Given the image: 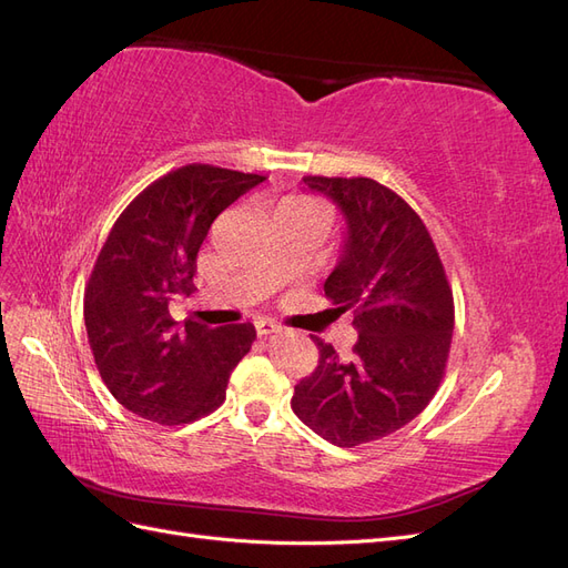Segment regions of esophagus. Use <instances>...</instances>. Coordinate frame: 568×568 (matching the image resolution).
<instances>
[{
  "instance_id": "1",
  "label": "esophagus",
  "mask_w": 568,
  "mask_h": 568,
  "mask_svg": "<svg viewBox=\"0 0 568 568\" xmlns=\"http://www.w3.org/2000/svg\"><path fill=\"white\" fill-rule=\"evenodd\" d=\"M253 324H255L257 336H270V334L280 332V324H274L272 320H255Z\"/></svg>"
}]
</instances>
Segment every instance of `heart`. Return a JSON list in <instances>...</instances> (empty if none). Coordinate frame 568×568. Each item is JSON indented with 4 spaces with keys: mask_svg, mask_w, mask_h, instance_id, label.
<instances>
[{
    "mask_svg": "<svg viewBox=\"0 0 568 568\" xmlns=\"http://www.w3.org/2000/svg\"><path fill=\"white\" fill-rule=\"evenodd\" d=\"M298 203H307V201H303V199H284L282 201V205H298Z\"/></svg>",
    "mask_w": 568,
    "mask_h": 568,
    "instance_id": "heart-1",
    "label": "heart"
}]
</instances>
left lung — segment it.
<instances>
[{
    "instance_id": "8db88e82",
    "label": "left lung",
    "mask_w": 568,
    "mask_h": 568,
    "mask_svg": "<svg viewBox=\"0 0 568 568\" xmlns=\"http://www.w3.org/2000/svg\"><path fill=\"white\" fill-rule=\"evenodd\" d=\"M346 220L341 261L324 282L338 313L353 311L351 357L313 338L317 367L291 407L338 448L398 432L432 403L455 329L453 288L422 217L369 178H303Z\"/></svg>"
}]
</instances>
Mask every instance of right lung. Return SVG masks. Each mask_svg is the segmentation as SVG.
Returning <instances> with one entry per match:
<instances>
[{
    "mask_svg": "<svg viewBox=\"0 0 568 568\" xmlns=\"http://www.w3.org/2000/svg\"><path fill=\"white\" fill-rule=\"evenodd\" d=\"M263 180L184 165L149 184L115 220L84 288V326L101 379L142 419L189 424L209 415L251 351V322L180 324L168 305L194 291L196 255L213 220Z\"/></svg>",
    "mask_w": 568,
    "mask_h": 568,
    "instance_id": "add662e5",
    "label": "right lung"
}]
</instances>
